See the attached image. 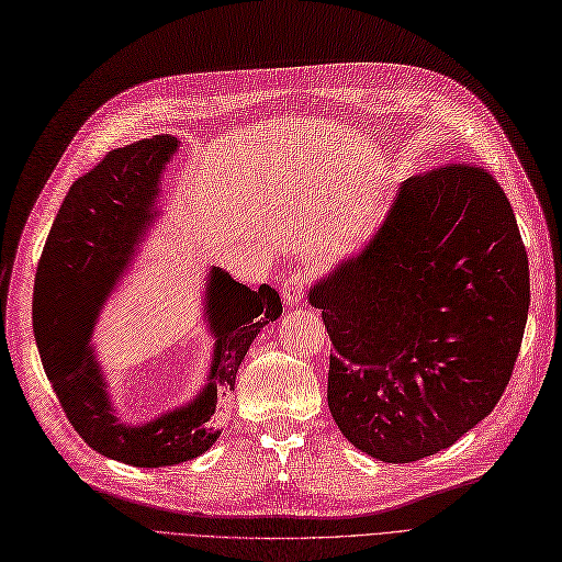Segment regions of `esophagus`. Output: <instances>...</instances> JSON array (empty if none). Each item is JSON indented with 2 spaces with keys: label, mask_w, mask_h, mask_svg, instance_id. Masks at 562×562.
<instances>
[{
  "label": "esophagus",
  "mask_w": 562,
  "mask_h": 562,
  "mask_svg": "<svg viewBox=\"0 0 562 562\" xmlns=\"http://www.w3.org/2000/svg\"><path fill=\"white\" fill-rule=\"evenodd\" d=\"M304 277L302 274H293L288 277V281L283 283V304L285 306H300L302 297H304Z\"/></svg>",
  "instance_id": "1"
}]
</instances>
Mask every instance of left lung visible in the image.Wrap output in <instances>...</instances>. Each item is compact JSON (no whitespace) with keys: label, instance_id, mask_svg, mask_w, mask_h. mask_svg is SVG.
Here are the masks:
<instances>
[{"label":"left lung","instance_id":"8db88e82","mask_svg":"<svg viewBox=\"0 0 562 562\" xmlns=\"http://www.w3.org/2000/svg\"><path fill=\"white\" fill-rule=\"evenodd\" d=\"M335 346L327 406L383 462L449 449L505 393L530 308L528 254L486 169L406 179L358 254L314 281Z\"/></svg>","mask_w":562,"mask_h":562}]
</instances>
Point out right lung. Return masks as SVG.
<instances>
[{"instance_id": "add662e5", "label": "right lung", "mask_w": 562, "mask_h": 562, "mask_svg": "<svg viewBox=\"0 0 562 562\" xmlns=\"http://www.w3.org/2000/svg\"><path fill=\"white\" fill-rule=\"evenodd\" d=\"M179 146L169 134L134 142L111 150L76 181L53 221L34 281V339L69 423L90 449L134 468L179 465L214 447L221 437L211 423L216 406L235 391L237 370L258 333L283 312L274 288L250 290L211 267L202 314L214 339L206 383L186 404L139 425L115 414L102 364L86 346L92 330L81 356L71 358V295L125 274L148 227L160 218L162 171Z\"/></svg>"}]
</instances>
